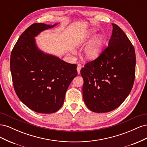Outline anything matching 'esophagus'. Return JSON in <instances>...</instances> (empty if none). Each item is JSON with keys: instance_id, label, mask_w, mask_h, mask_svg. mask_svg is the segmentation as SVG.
Segmentation results:
<instances>
[{"instance_id": "esophagus-1", "label": "esophagus", "mask_w": 147, "mask_h": 147, "mask_svg": "<svg viewBox=\"0 0 147 147\" xmlns=\"http://www.w3.org/2000/svg\"><path fill=\"white\" fill-rule=\"evenodd\" d=\"M81 69H82V65L78 64V65H77V72H78V74H80V70H81Z\"/></svg>"}]
</instances>
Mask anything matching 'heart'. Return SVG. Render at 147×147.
I'll return each instance as SVG.
<instances>
[{"label":"heart","mask_w":147,"mask_h":147,"mask_svg":"<svg viewBox=\"0 0 147 147\" xmlns=\"http://www.w3.org/2000/svg\"><path fill=\"white\" fill-rule=\"evenodd\" d=\"M96 32L94 29H90L83 34L80 39V43L85 44L96 36ZM105 38L102 35H97L89 42L84 47L82 57L84 59L91 61L97 58L104 50Z\"/></svg>","instance_id":"1"}]
</instances>
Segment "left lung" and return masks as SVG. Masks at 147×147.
<instances>
[{
	"label": "left lung",
	"mask_w": 147,
	"mask_h": 147,
	"mask_svg": "<svg viewBox=\"0 0 147 147\" xmlns=\"http://www.w3.org/2000/svg\"><path fill=\"white\" fill-rule=\"evenodd\" d=\"M112 26L108 47L80 71L84 102L96 113L118 107L129 94L134 82V48L123 30L117 24Z\"/></svg>",
	"instance_id": "obj_1"
}]
</instances>
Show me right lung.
I'll return each mask as SVG.
<instances>
[{"mask_svg":"<svg viewBox=\"0 0 147 147\" xmlns=\"http://www.w3.org/2000/svg\"><path fill=\"white\" fill-rule=\"evenodd\" d=\"M57 24L30 26L11 53L10 70L16 94L25 105L40 113L59 110L69 84L77 75V65L45 53L36 43L35 37Z\"/></svg>","mask_w":147,"mask_h":147,"instance_id":"obj_1","label":"right lung"}]
</instances>
